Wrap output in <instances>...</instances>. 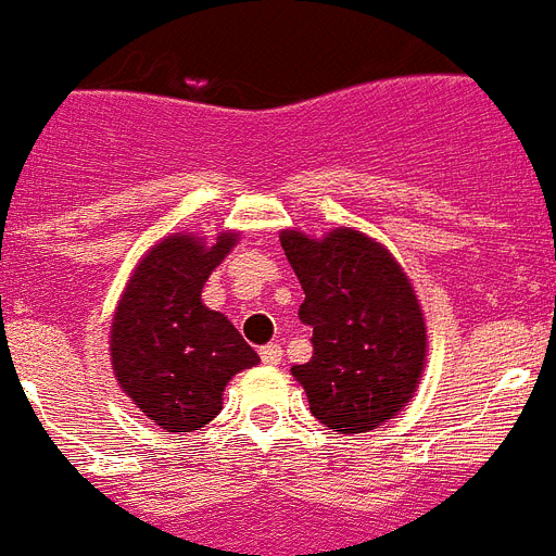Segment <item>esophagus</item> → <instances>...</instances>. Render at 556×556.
<instances>
[{
	"label": "esophagus",
	"mask_w": 556,
	"mask_h": 556,
	"mask_svg": "<svg viewBox=\"0 0 556 556\" xmlns=\"http://www.w3.org/2000/svg\"><path fill=\"white\" fill-rule=\"evenodd\" d=\"M260 358H263V365L268 367H277L279 362H282V348L279 344H265V348H260Z\"/></svg>",
	"instance_id": "obj_1"
}]
</instances>
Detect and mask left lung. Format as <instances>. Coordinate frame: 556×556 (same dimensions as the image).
<instances>
[{
  "mask_svg": "<svg viewBox=\"0 0 556 556\" xmlns=\"http://www.w3.org/2000/svg\"><path fill=\"white\" fill-rule=\"evenodd\" d=\"M279 242L305 291L300 319L314 328V356L291 367L311 413L339 435L381 427L407 407L427 365V325L407 274L353 228L321 240L286 228Z\"/></svg>",
  "mask_w": 556,
  "mask_h": 556,
  "instance_id": "1",
  "label": "left lung"
}]
</instances>
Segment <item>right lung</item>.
Listing matches in <instances>:
<instances>
[{
    "instance_id": "right-lung-1",
    "label": "right lung",
    "mask_w": 556,
    "mask_h": 556,
    "mask_svg": "<svg viewBox=\"0 0 556 556\" xmlns=\"http://www.w3.org/2000/svg\"><path fill=\"white\" fill-rule=\"evenodd\" d=\"M237 237L223 231L208 245L194 235H172L152 245L112 316L115 379L166 432H191L212 421L231 376L260 362L235 325L200 300Z\"/></svg>"
}]
</instances>
